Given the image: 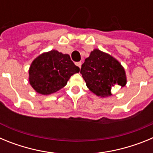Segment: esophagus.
<instances>
[{"instance_id":"esophagus-1","label":"esophagus","mask_w":153,"mask_h":153,"mask_svg":"<svg viewBox=\"0 0 153 153\" xmlns=\"http://www.w3.org/2000/svg\"><path fill=\"white\" fill-rule=\"evenodd\" d=\"M76 64V66H78V67H79V69L81 68V65H82V63H81V62H77Z\"/></svg>"}]
</instances>
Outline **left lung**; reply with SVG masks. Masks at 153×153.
Listing matches in <instances>:
<instances>
[{
  "label": "left lung",
  "mask_w": 153,
  "mask_h": 153,
  "mask_svg": "<svg viewBox=\"0 0 153 153\" xmlns=\"http://www.w3.org/2000/svg\"><path fill=\"white\" fill-rule=\"evenodd\" d=\"M80 74L86 86L98 97L111 96L113 86L126 84L125 70L120 62L98 49L93 50L85 60Z\"/></svg>",
  "instance_id": "left-lung-1"
}]
</instances>
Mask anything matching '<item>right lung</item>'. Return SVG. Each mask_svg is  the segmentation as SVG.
Listing matches in <instances>:
<instances>
[{"label": "right lung", "mask_w": 153, "mask_h": 153, "mask_svg": "<svg viewBox=\"0 0 153 153\" xmlns=\"http://www.w3.org/2000/svg\"><path fill=\"white\" fill-rule=\"evenodd\" d=\"M79 68L68 54L53 50L44 53L32 62L29 69V82L36 93L49 95L67 85V81Z\"/></svg>", "instance_id": "add662e5"}]
</instances>
